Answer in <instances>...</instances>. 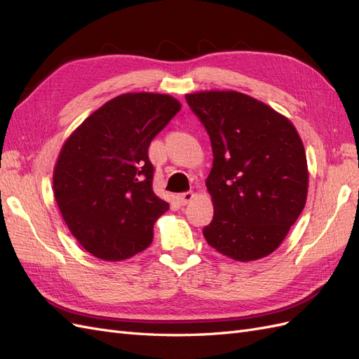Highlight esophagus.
<instances>
[{"label":"esophagus","mask_w":359,"mask_h":359,"mask_svg":"<svg viewBox=\"0 0 359 359\" xmlns=\"http://www.w3.org/2000/svg\"><path fill=\"white\" fill-rule=\"evenodd\" d=\"M193 199H194V193L193 191H184V193L180 194V201H181L182 205L190 203Z\"/></svg>","instance_id":"obj_1"}]
</instances>
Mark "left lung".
<instances>
[{"label": "left lung", "instance_id": "left-lung-1", "mask_svg": "<svg viewBox=\"0 0 359 359\" xmlns=\"http://www.w3.org/2000/svg\"><path fill=\"white\" fill-rule=\"evenodd\" d=\"M186 100L210 135L206 178L212 222L203 227L217 252L248 262L283 243L306 206L307 158L289 119L236 91H202Z\"/></svg>", "mask_w": 359, "mask_h": 359}]
</instances>
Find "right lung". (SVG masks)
Returning a JSON list of instances; mask_svg holds the SVG:
<instances>
[{"label": "right lung", "instance_id": "add662e5", "mask_svg": "<svg viewBox=\"0 0 359 359\" xmlns=\"http://www.w3.org/2000/svg\"><path fill=\"white\" fill-rule=\"evenodd\" d=\"M181 103L166 94L128 93L91 114L66 140L53 194L79 244L103 260H124L153 243L169 203L153 190L148 148Z\"/></svg>", "mask_w": 359, "mask_h": 359}]
</instances>
